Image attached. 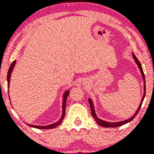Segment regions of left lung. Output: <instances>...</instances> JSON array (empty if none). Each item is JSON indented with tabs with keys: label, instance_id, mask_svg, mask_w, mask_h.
<instances>
[{
	"label": "left lung",
	"instance_id": "8db88e82",
	"mask_svg": "<svg viewBox=\"0 0 154 154\" xmlns=\"http://www.w3.org/2000/svg\"><path fill=\"white\" fill-rule=\"evenodd\" d=\"M132 56H133V58H134V59H135L136 63H137V65L139 67L140 70L141 75H142L143 79V82H144V93H143V98H142V100H141V103H140V104L139 108H138V109H137V110L136 111V112L135 113V114H134V115L132 116L131 118H130V119H127V120H125V121H122V122H109L103 121V120L98 119V118L97 117L96 114H95V110H94V106H93V102H92V100L91 99V98H89V99H88V101H89L90 106H91L92 116H93V117L94 118L95 121L96 122L98 123V125H100V126L103 127V128H116V127L122 126V125H125V124H127V123L130 122H131L132 120L135 117L136 115H137V113L139 112L141 106H142L143 101L144 98H145V95H146V80H145V75H144L143 71L142 66H141L140 63V61H138V59H137V57H136L135 55H134V54H132Z\"/></svg>",
	"mask_w": 154,
	"mask_h": 154
}]
</instances>
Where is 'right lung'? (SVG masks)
<instances>
[{"label":"right lung","mask_w":154,"mask_h":154,"mask_svg":"<svg viewBox=\"0 0 154 154\" xmlns=\"http://www.w3.org/2000/svg\"><path fill=\"white\" fill-rule=\"evenodd\" d=\"M15 63H16V61H14L13 63L11 64V66L9 67V69H8V75H7V81H8V87L9 86V82H10V77H11V72L12 70H13L14 69V66H15ZM69 92L67 91L66 92H65V93L63 94V105H62V109H63V113H62V116H61V119H60L59 121L57 122L54 123V124H52V125H47V126H37V125H29V127H32V128H37V129H43V130H45V129H52V128H56V127L59 126V125L62 122L63 118H64L65 116V109H66V99H67V97L69 96Z\"/></svg>","instance_id":"add662e5"}]
</instances>
